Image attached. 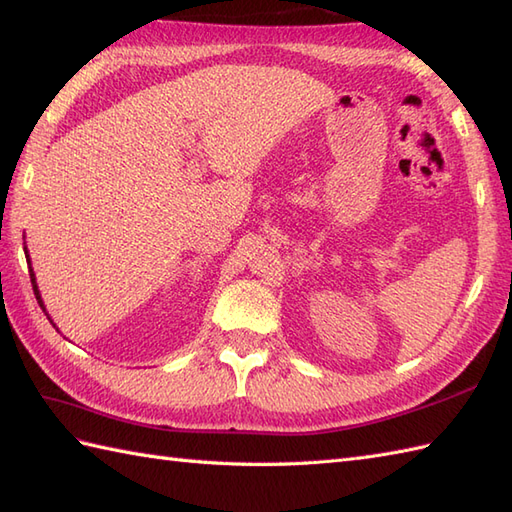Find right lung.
Returning a JSON list of instances; mask_svg holds the SVG:
<instances>
[{"label": "right lung", "instance_id": "add662e5", "mask_svg": "<svg viewBox=\"0 0 512 512\" xmlns=\"http://www.w3.org/2000/svg\"><path fill=\"white\" fill-rule=\"evenodd\" d=\"M30 259V257H28ZM30 279H32V288H34V296H37V301H39V305L43 307V303H41V296H39V290H37V281H34V275H32V270H30Z\"/></svg>", "mask_w": 512, "mask_h": 512}]
</instances>
